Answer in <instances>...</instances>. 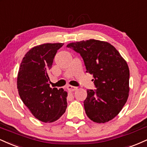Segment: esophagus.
Wrapping results in <instances>:
<instances>
[{
    "label": "esophagus",
    "mask_w": 147,
    "mask_h": 147,
    "mask_svg": "<svg viewBox=\"0 0 147 147\" xmlns=\"http://www.w3.org/2000/svg\"><path fill=\"white\" fill-rule=\"evenodd\" d=\"M67 89H68V90L69 91H71V92H73V91H76L78 89V87H73V86H67Z\"/></svg>",
    "instance_id": "esophagus-1"
}]
</instances>
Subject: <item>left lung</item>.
Returning a JSON list of instances; mask_svg holds the SVG:
<instances>
[{"instance_id":"left-lung-1","label":"left lung","mask_w":147,"mask_h":147,"mask_svg":"<svg viewBox=\"0 0 147 147\" xmlns=\"http://www.w3.org/2000/svg\"><path fill=\"white\" fill-rule=\"evenodd\" d=\"M80 53L86 71L94 78V90L87 89L84 101L86 114L97 123H105L120 113L129 96V69L113 45L91 39L67 45Z\"/></svg>"}]
</instances>
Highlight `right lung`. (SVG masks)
Wrapping results in <instances>:
<instances>
[{
    "instance_id": "obj_1",
    "label": "right lung",
    "mask_w": 147,
    "mask_h": 147,
    "mask_svg": "<svg viewBox=\"0 0 147 147\" xmlns=\"http://www.w3.org/2000/svg\"><path fill=\"white\" fill-rule=\"evenodd\" d=\"M63 43H46L34 47L25 55L17 78L22 101L33 115L44 122L59 119L66 111L67 93L49 87L48 76L57 51Z\"/></svg>"
}]
</instances>
